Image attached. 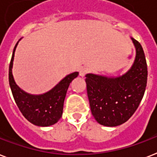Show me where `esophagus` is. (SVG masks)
<instances>
[{
    "label": "esophagus",
    "instance_id": "obj_1",
    "mask_svg": "<svg viewBox=\"0 0 157 157\" xmlns=\"http://www.w3.org/2000/svg\"><path fill=\"white\" fill-rule=\"evenodd\" d=\"M88 72V68L87 67H83L80 69V76H85V75L87 74Z\"/></svg>",
    "mask_w": 157,
    "mask_h": 157
}]
</instances>
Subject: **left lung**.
<instances>
[{
	"label": "left lung",
	"mask_w": 157,
	"mask_h": 157,
	"mask_svg": "<svg viewBox=\"0 0 157 157\" xmlns=\"http://www.w3.org/2000/svg\"><path fill=\"white\" fill-rule=\"evenodd\" d=\"M136 48L133 66L123 76L116 78L86 75L90 109L97 122L116 127L127 122L140 104L147 86V67L142 46L132 38Z\"/></svg>",
	"instance_id": "8db88e82"
}]
</instances>
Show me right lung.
Instances as JSON below:
<instances>
[{
    "instance_id": "add662e5",
    "label": "right lung",
    "mask_w": 157,
    "mask_h": 157,
    "mask_svg": "<svg viewBox=\"0 0 157 157\" xmlns=\"http://www.w3.org/2000/svg\"><path fill=\"white\" fill-rule=\"evenodd\" d=\"M18 42L13 52L9 69V81L15 102L22 115L33 124L39 127H48L55 124L63 114V101L70 83L79 73L76 72L67 76L51 91L43 95L26 94L17 87L12 75L14 52Z\"/></svg>"
}]
</instances>
